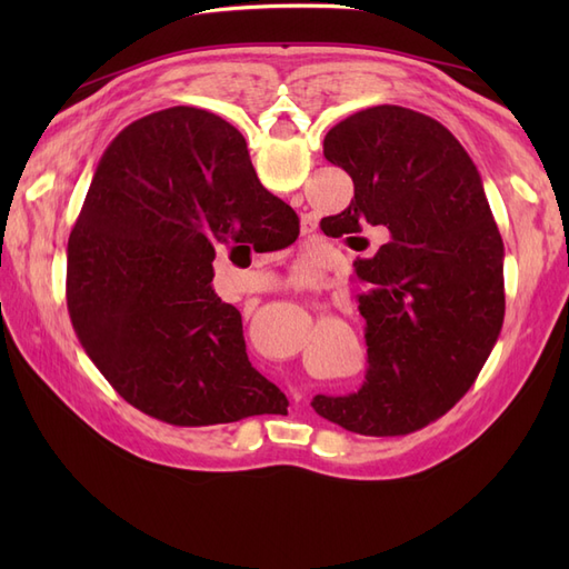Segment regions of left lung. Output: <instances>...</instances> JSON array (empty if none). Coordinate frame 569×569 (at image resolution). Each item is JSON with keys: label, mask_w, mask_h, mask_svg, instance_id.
I'll return each instance as SVG.
<instances>
[{"label": "left lung", "mask_w": 569, "mask_h": 569, "mask_svg": "<svg viewBox=\"0 0 569 569\" xmlns=\"http://www.w3.org/2000/svg\"><path fill=\"white\" fill-rule=\"evenodd\" d=\"M322 151L353 180L327 220L339 234L382 228L389 242L356 261L366 382L311 406L356 435H410L462 399L501 335L503 239L477 166L435 118L372 107L337 123Z\"/></svg>", "instance_id": "1"}]
</instances>
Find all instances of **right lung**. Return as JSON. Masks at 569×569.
I'll return each instance as SVG.
<instances>
[{"label": "right lung", "mask_w": 569, "mask_h": 569, "mask_svg": "<svg viewBox=\"0 0 569 569\" xmlns=\"http://www.w3.org/2000/svg\"><path fill=\"white\" fill-rule=\"evenodd\" d=\"M297 213L258 180L242 132L194 107L134 120L101 157L68 237L66 299L92 363L123 399L178 427L287 416L220 301L216 244L263 247Z\"/></svg>", "instance_id": "obj_1"}]
</instances>
